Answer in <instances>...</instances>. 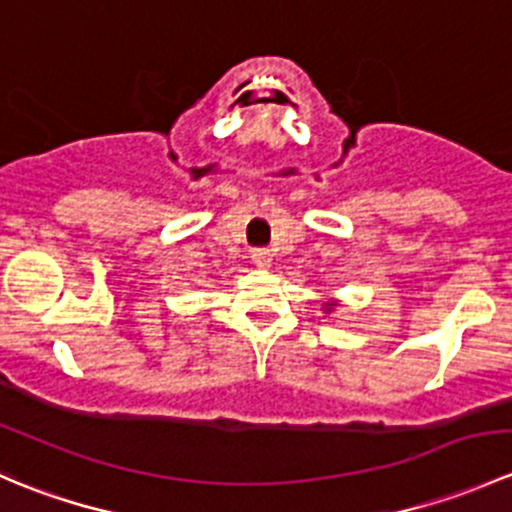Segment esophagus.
Segmentation results:
<instances>
[{
    "mask_svg": "<svg viewBox=\"0 0 512 512\" xmlns=\"http://www.w3.org/2000/svg\"><path fill=\"white\" fill-rule=\"evenodd\" d=\"M252 262H255V267H260V270H267V267L272 265L270 250H262V247L252 250Z\"/></svg>",
    "mask_w": 512,
    "mask_h": 512,
    "instance_id": "esophagus-1",
    "label": "esophagus"
}]
</instances>
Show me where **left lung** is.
Masks as SVG:
<instances>
[{"mask_svg": "<svg viewBox=\"0 0 512 512\" xmlns=\"http://www.w3.org/2000/svg\"><path fill=\"white\" fill-rule=\"evenodd\" d=\"M334 307H337V302H327V314H329V312H332V309H334Z\"/></svg>", "mask_w": 512, "mask_h": 512, "instance_id": "1", "label": "left lung"}]
</instances>
